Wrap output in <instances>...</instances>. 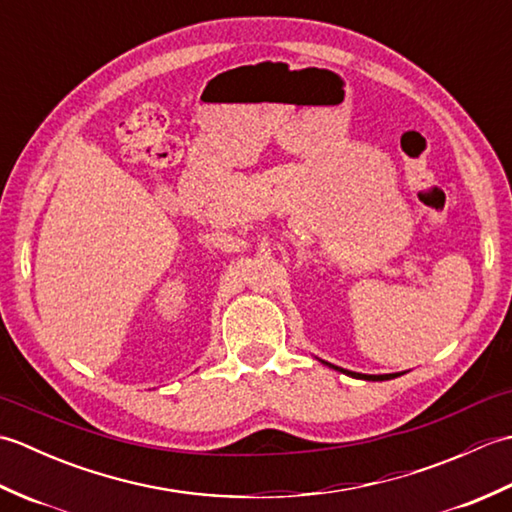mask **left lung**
I'll return each instance as SVG.
<instances>
[{"label":"left lung","instance_id":"left-lung-1","mask_svg":"<svg viewBox=\"0 0 512 512\" xmlns=\"http://www.w3.org/2000/svg\"><path fill=\"white\" fill-rule=\"evenodd\" d=\"M319 361H321V358H319ZM321 363L332 367V369H339V372H343V374H347V376H352V378H361V380H391V378L402 376V372H398V374H358V372H350V369L336 367V365H332V363H328V361H321Z\"/></svg>","mask_w":512,"mask_h":512}]
</instances>
